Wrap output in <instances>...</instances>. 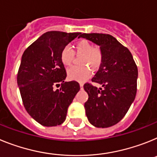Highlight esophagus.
I'll return each mask as SVG.
<instances>
[{"label":"esophagus","instance_id":"obj_1","mask_svg":"<svg viewBox=\"0 0 157 157\" xmlns=\"http://www.w3.org/2000/svg\"><path fill=\"white\" fill-rule=\"evenodd\" d=\"M83 86H84V84H83V83H80V88H82Z\"/></svg>","mask_w":157,"mask_h":157}]
</instances>
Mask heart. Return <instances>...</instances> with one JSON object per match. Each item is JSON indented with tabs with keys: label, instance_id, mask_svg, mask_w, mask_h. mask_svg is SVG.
I'll list each match as a JSON object with an SVG mask.
<instances>
[{
	"label": "heart",
	"instance_id": "1",
	"mask_svg": "<svg viewBox=\"0 0 157 157\" xmlns=\"http://www.w3.org/2000/svg\"><path fill=\"white\" fill-rule=\"evenodd\" d=\"M77 53L84 54L83 64H88L92 69H96L102 62V52L97 47H94L92 43L87 40L79 41L76 44ZM74 57V51L70 46H64L60 54V58L62 64L65 66L71 65ZM68 78L72 80L82 82L88 78L90 69L87 65L84 66H73L67 71Z\"/></svg>",
	"mask_w": 157,
	"mask_h": 157
}]
</instances>
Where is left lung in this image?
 <instances>
[{
    "label": "left lung",
    "mask_w": 157,
    "mask_h": 157,
    "mask_svg": "<svg viewBox=\"0 0 157 157\" xmlns=\"http://www.w3.org/2000/svg\"><path fill=\"white\" fill-rule=\"evenodd\" d=\"M99 46L102 62L92 82L101 84L96 88L85 84L88 95L84 103L87 118L92 126L107 128L118 123L127 113L137 93V67L133 56L112 35L107 34H80Z\"/></svg>",
    "instance_id": "left-lung-1"
}]
</instances>
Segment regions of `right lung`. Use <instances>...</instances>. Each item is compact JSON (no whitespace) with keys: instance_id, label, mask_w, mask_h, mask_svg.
Segmentation results:
<instances>
[{"instance_id":"obj_1","label":"right lung","mask_w":157,"mask_h":157,"mask_svg":"<svg viewBox=\"0 0 157 157\" xmlns=\"http://www.w3.org/2000/svg\"><path fill=\"white\" fill-rule=\"evenodd\" d=\"M80 34L48 31L22 55L17 75L22 100L31 118L43 126L63 123L68 107L80 90L77 81H65L66 71L60 54L64 46ZM58 85L61 88L54 90Z\"/></svg>"}]
</instances>
